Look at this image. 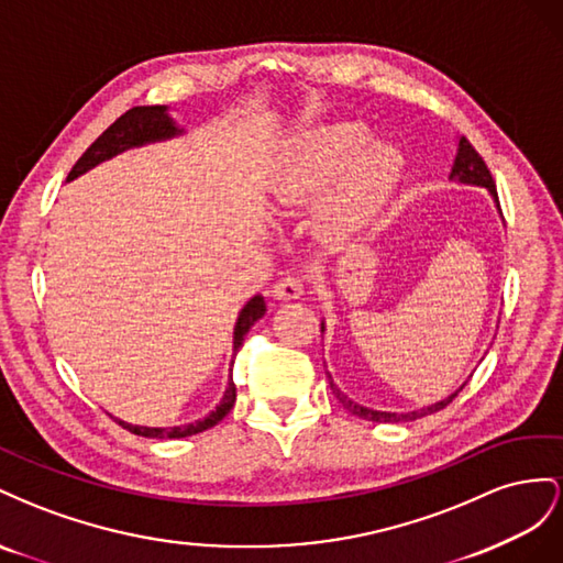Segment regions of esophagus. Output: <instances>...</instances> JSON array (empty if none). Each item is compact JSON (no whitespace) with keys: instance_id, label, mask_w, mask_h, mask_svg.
I'll list each match as a JSON object with an SVG mask.
<instances>
[{"instance_id":"esophagus-1","label":"esophagus","mask_w":563,"mask_h":563,"mask_svg":"<svg viewBox=\"0 0 563 563\" xmlns=\"http://www.w3.org/2000/svg\"><path fill=\"white\" fill-rule=\"evenodd\" d=\"M301 295H303V285L295 276H287V278H283V280L273 285V297L280 299V301H292V299H299Z\"/></svg>"}]
</instances>
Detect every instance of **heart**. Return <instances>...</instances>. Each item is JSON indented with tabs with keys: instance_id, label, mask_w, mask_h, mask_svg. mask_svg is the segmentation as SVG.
Masks as SVG:
<instances>
[{
	"instance_id": "b5f03b06",
	"label": "heart",
	"mask_w": 563,
	"mask_h": 563,
	"mask_svg": "<svg viewBox=\"0 0 563 563\" xmlns=\"http://www.w3.org/2000/svg\"><path fill=\"white\" fill-rule=\"evenodd\" d=\"M404 174V157L396 148L367 146L361 126H332L280 159L271 176V200L278 210H299L323 197L316 212L318 238L346 243L387 210Z\"/></svg>"
}]
</instances>
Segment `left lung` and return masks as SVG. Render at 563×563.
Returning <instances> with one entry per match:
<instances>
[{"label":"left lung","mask_w":563,"mask_h":563,"mask_svg":"<svg viewBox=\"0 0 563 563\" xmlns=\"http://www.w3.org/2000/svg\"><path fill=\"white\" fill-rule=\"evenodd\" d=\"M448 181H455V184H462V186L486 188L490 200H493V205H495L497 214L503 217V212H500V200H497V190H495V184H493V176H490V172H488L484 159H481V155L472 148V143H470L467 139H464V136H457V153H455V159H453L451 174H448ZM320 332H325V320H320ZM481 361H484V358H481ZM470 377H472V375H470ZM328 379H330V387H332L334 396L340 398V404H342L351 415H358V417H363V420H367V422H412V420H417V417H424V415H431V412H437V410L445 408V406L451 404V400L462 391V387H464V384H460V387H457L453 394H448L445 398L437 400V404L424 406V408H420V410L391 412V410H375V408H367V406L356 404V400L349 398L340 387H336L330 373H328Z\"/></svg>","instance_id":"8db88e82"}]
</instances>
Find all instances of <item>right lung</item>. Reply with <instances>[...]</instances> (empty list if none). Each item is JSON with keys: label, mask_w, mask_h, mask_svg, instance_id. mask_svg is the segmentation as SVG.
Wrapping results in <instances>:
<instances>
[{"label": "right lung", "mask_w": 563, "mask_h": 563, "mask_svg": "<svg viewBox=\"0 0 563 563\" xmlns=\"http://www.w3.org/2000/svg\"><path fill=\"white\" fill-rule=\"evenodd\" d=\"M184 134H186V130L172 118L169 106H136L132 110H126L122 118L112 122L108 130L91 143L87 153L79 157L77 165L70 169L68 181H75L77 176L87 174L89 169L106 163V159L118 157L126 151L151 146V143H163V141L179 139ZM264 313H266V301H264L262 295H254L252 299H247L245 307L240 309V313L235 318V325H233V358L238 356L240 346H243L245 334L250 332V328ZM233 358H231V365H233ZM233 404H235V384H233L231 367H229V384H227V389H223L219 406L212 412H207L205 417H200V420H196V422L179 424V427H143V424H132V422L118 420V417H115V420L126 431L136 433V437L186 439V437H192V433H200L205 429L219 424L223 417L231 412Z\"/></svg>", "instance_id": "right-lung-1"}]
</instances>
